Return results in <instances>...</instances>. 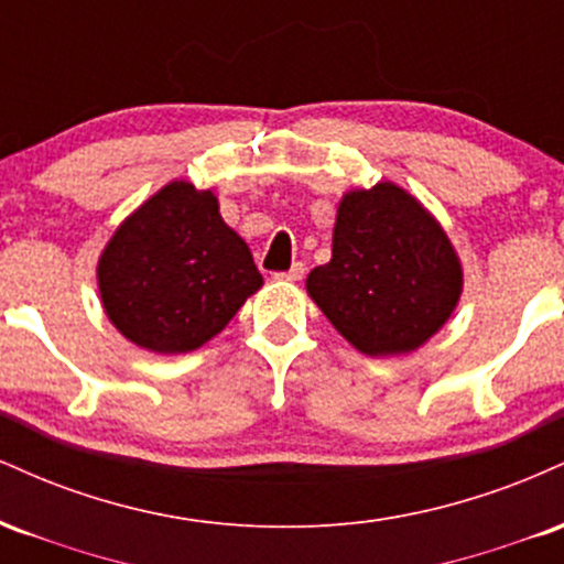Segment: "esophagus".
<instances>
[{"label": "esophagus", "instance_id": "1", "mask_svg": "<svg viewBox=\"0 0 564 564\" xmlns=\"http://www.w3.org/2000/svg\"><path fill=\"white\" fill-rule=\"evenodd\" d=\"M304 275V264L302 262H294L286 273H275V278H281V281H302Z\"/></svg>", "mask_w": 564, "mask_h": 564}]
</instances>
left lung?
<instances>
[{
  "label": "left lung",
  "instance_id": "8db88e82",
  "mask_svg": "<svg viewBox=\"0 0 564 564\" xmlns=\"http://www.w3.org/2000/svg\"><path fill=\"white\" fill-rule=\"evenodd\" d=\"M464 273L440 223L394 183L339 200L332 262L307 275V294L360 352L405 355L456 310Z\"/></svg>",
  "mask_w": 564,
  "mask_h": 564
}]
</instances>
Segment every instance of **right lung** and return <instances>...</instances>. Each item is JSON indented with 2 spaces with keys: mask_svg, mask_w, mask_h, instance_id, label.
I'll return each instance as SVG.
<instances>
[{
  "mask_svg": "<svg viewBox=\"0 0 564 564\" xmlns=\"http://www.w3.org/2000/svg\"><path fill=\"white\" fill-rule=\"evenodd\" d=\"M97 286L129 341L180 355L223 332L262 275L215 193L174 180L119 225L97 262Z\"/></svg>",
  "mask_w": 564,
  "mask_h": 564,
  "instance_id": "add662e5",
  "label": "right lung"
}]
</instances>
